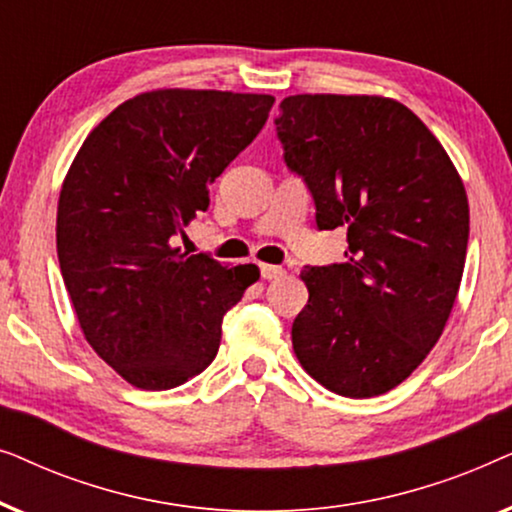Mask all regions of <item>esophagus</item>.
<instances>
[{"label": "esophagus", "instance_id": "1", "mask_svg": "<svg viewBox=\"0 0 512 512\" xmlns=\"http://www.w3.org/2000/svg\"><path fill=\"white\" fill-rule=\"evenodd\" d=\"M286 275V270L284 268H279V265H261V277L263 279H279V277H284Z\"/></svg>", "mask_w": 512, "mask_h": 512}]
</instances>
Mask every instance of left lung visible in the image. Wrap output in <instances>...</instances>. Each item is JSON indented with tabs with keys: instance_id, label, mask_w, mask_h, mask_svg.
I'll use <instances>...</instances> for the list:
<instances>
[{
	"instance_id": "8db88e82",
	"label": "left lung",
	"mask_w": 512,
	"mask_h": 512,
	"mask_svg": "<svg viewBox=\"0 0 512 512\" xmlns=\"http://www.w3.org/2000/svg\"><path fill=\"white\" fill-rule=\"evenodd\" d=\"M277 137L310 188L317 228L347 230V261L300 272V366L347 398L387 394L426 359L464 275L468 198L443 144L401 102L291 95Z\"/></svg>"
}]
</instances>
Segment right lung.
<instances>
[{"label":"right lung","mask_w":512,"mask_h":512,"mask_svg":"<svg viewBox=\"0 0 512 512\" xmlns=\"http://www.w3.org/2000/svg\"><path fill=\"white\" fill-rule=\"evenodd\" d=\"M272 95L165 88L118 104L86 137L58 202V261L88 345L137 389L214 361L221 321L258 279L186 256L174 237L268 121Z\"/></svg>","instance_id":"1"}]
</instances>
